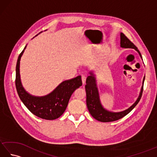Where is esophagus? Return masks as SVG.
<instances>
[{
  "instance_id": "obj_1",
  "label": "esophagus",
  "mask_w": 157,
  "mask_h": 157,
  "mask_svg": "<svg viewBox=\"0 0 157 157\" xmlns=\"http://www.w3.org/2000/svg\"><path fill=\"white\" fill-rule=\"evenodd\" d=\"M86 77L84 76V75H82V84H84L85 83H86Z\"/></svg>"
}]
</instances>
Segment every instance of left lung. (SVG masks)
<instances>
[{"mask_svg": "<svg viewBox=\"0 0 157 157\" xmlns=\"http://www.w3.org/2000/svg\"><path fill=\"white\" fill-rule=\"evenodd\" d=\"M120 46L121 48H124L135 49L138 52L141 59H142V55L138 50V48L123 33L120 34ZM89 73L90 75L87 77V79H86V85L85 86L86 92V105H87V107L90 115L95 119L98 120L99 121L111 122L121 119L126 115H128L137 105L142 97L145 76L143 78L142 86L140 90V92L138 97L134 104L131 106H129L128 109H127L123 111L113 112L108 111V110H106L103 107V106L101 104L98 89L97 87V84H96V75L93 72V71H90Z\"/></svg>", "mask_w": 157, "mask_h": 157, "instance_id": "8db88e82", "label": "left lung"}]
</instances>
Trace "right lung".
I'll use <instances>...</instances> for the list:
<instances>
[{
    "label": "right lung",
    "instance_id": "obj_1",
    "mask_svg": "<svg viewBox=\"0 0 157 157\" xmlns=\"http://www.w3.org/2000/svg\"><path fill=\"white\" fill-rule=\"evenodd\" d=\"M26 46L19 55L17 62L15 79L17 92L24 105L36 116L46 120L57 119L65 112L73 92L82 85L81 76L79 75L61 82L47 95L36 96L30 94L23 87L20 77V60Z\"/></svg>",
    "mask_w": 157,
    "mask_h": 157
}]
</instances>
